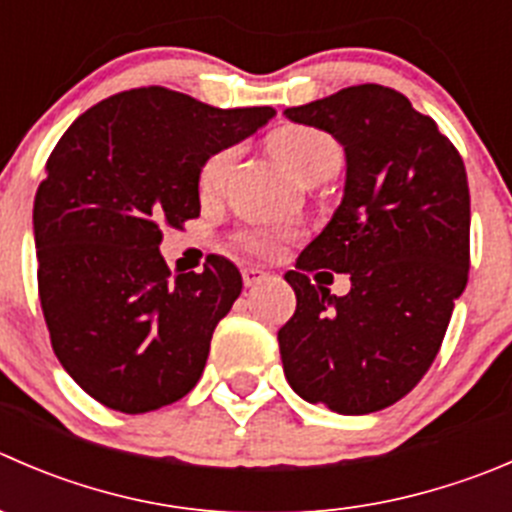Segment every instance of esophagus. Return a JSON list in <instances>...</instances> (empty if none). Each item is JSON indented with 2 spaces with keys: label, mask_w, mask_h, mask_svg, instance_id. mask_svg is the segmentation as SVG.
Instances as JSON below:
<instances>
[{
  "label": "esophagus",
  "mask_w": 512,
  "mask_h": 512,
  "mask_svg": "<svg viewBox=\"0 0 512 512\" xmlns=\"http://www.w3.org/2000/svg\"><path fill=\"white\" fill-rule=\"evenodd\" d=\"M267 277H270V272L260 270V267H245V270H242V282H245V287L260 285Z\"/></svg>",
  "instance_id": "esophagus-1"
}]
</instances>
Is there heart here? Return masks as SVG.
Wrapping results in <instances>:
<instances>
[{
	"mask_svg": "<svg viewBox=\"0 0 512 512\" xmlns=\"http://www.w3.org/2000/svg\"><path fill=\"white\" fill-rule=\"evenodd\" d=\"M270 150L277 157V162L305 185L330 180L342 162L340 142L327 132L317 130V127H307V124H287V127L272 132ZM235 155V147H225V150L207 157L200 170V190L205 195L220 190L232 162H235ZM282 237H285V232L257 227V230L242 232L240 242L257 255H275L280 250Z\"/></svg>",
	"mask_w": 512,
	"mask_h": 512,
	"instance_id": "heart-1",
	"label": "heart"
}]
</instances>
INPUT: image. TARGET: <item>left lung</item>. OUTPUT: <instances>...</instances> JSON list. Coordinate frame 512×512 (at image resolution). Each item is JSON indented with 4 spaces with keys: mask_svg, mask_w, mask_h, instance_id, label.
<instances>
[{
    "mask_svg": "<svg viewBox=\"0 0 512 512\" xmlns=\"http://www.w3.org/2000/svg\"><path fill=\"white\" fill-rule=\"evenodd\" d=\"M345 150V192L285 275L297 310L277 332L290 388L340 415L388 408L433 365L468 285L470 190L460 152L433 117L382 84L285 109ZM351 275L337 298L306 277Z\"/></svg>",
    "mask_w": 512,
    "mask_h": 512,
    "instance_id": "1",
    "label": "left lung"
}]
</instances>
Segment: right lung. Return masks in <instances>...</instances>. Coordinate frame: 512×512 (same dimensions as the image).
<instances>
[{"mask_svg":"<svg viewBox=\"0 0 512 512\" xmlns=\"http://www.w3.org/2000/svg\"><path fill=\"white\" fill-rule=\"evenodd\" d=\"M272 117L130 89L79 114L49 155L32 215L39 302L57 360L104 408L150 413L200 380L242 275L215 255L202 272L172 275L162 227L200 217L207 157Z\"/></svg>","mask_w":512,"mask_h":512,"instance_id":"right-lung-1","label":"right lung"}]
</instances>
